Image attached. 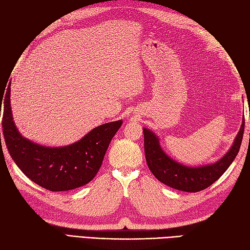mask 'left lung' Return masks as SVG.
<instances>
[{
  "mask_svg": "<svg viewBox=\"0 0 250 250\" xmlns=\"http://www.w3.org/2000/svg\"><path fill=\"white\" fill-rule=\"evenodd\" d=\"M245 119L230 150L216 163L188 167L175 162L161 149L159 139L150 130L143 129L146 160L150 171L163 184L184 192H200L217 181L235 160L243 141Z\"/></svg>",
  "mask_w": 250,
  "mask_h": 250,
  "instance_id": "left-lung-1",
  "label": "left lung"
}]
</instances>
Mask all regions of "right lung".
I'll list each match as a JSON object with an SVG mask.
<instances>
[{"instance_id": "add662e5", "label": "right lung", "mask_w": 250, "mask_h": 250, "mask_svg": "<svg viewBox=\"0 0 250 250\" xmlns=\"http://www.w3.org/2000/svg\"><path fill=\"white\" fill-rule=\"evenodd\" d=\"M10 88L7 87L5 96L0 95V110L3 101V138L21 171L34 183L52 192L69 191L89 183L99 171L105 151L122 121L97 126L74 145L42 146L23 138L16 129L11 110Z\"/></svg>"}]
</instances>
